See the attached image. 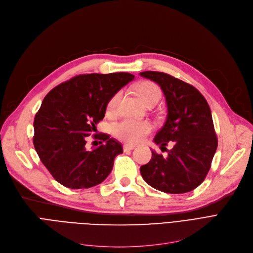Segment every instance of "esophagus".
<instances>
[{
    "mask_svg": "<svg viewBox=\"0 0 253 253\" xmlns=\"http://www.w3.org/2000/svg\"><path fill=\"white\" fill-rule=\"evenodd\" d=\"M135 148V145H133V144H124L123 145V150H124V152H128V151H132Z\"/></svg>",
    "mask_w": 253,
    "mask_h": 253,
    "instance_id": "1",
    "label": "esophagus"
}]
</instances>
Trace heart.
<instances>
[{"instance_id":"heart-1","label":"heart","mask_w":253,"mask_h":253,"mask_svg":"<svg viewBox=\"0 0 253 253\" xmlns=\"http://www.w3.org/2000/svg\"><path fill=\"white\" fill-rule=\"evenodd\" d=\"M136 92L141 100L147 105L150 103H158L162 97V91L160 87L150 81L140 82L136 86ZM121 95V92H117L109 100L108 105H106V112H108V114L113 115L116 113ZM151 130L152 125L150 122L135 121V120L130 119L122 120V121L116 123L113 126L114 135L120 140L129 143H136L140 141L145 135L150 133Z\"/></svg>"}]
</instances>
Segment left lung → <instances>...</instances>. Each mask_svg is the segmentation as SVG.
<instances>
[{"label":"left lung","instance_id":"left-lung-1","mask_svg":"<svg viewBox=\"0 0 253 253\" xmlns=\"http://www.w3.org/2000/svg\"><path fill=\"white\" fill-rule=\"evenodd\" d=\"M140 76L161 87L167 103V118L154 141L166 147L168 157L152 151L151 161L140 173L151 187L168 194L195 190L205 179L217 149V137L209 105L194 86L161 72H142Z\"/></svg>","mask_w":253,"mask_h":253}]
</instances>
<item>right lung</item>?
Instances as JSON below:
<instances>
[{"label":"right lung","instance_id":"right-lung-1","mask_svg":"<svg viewBox=\"0 0 253 253\" xmlns=\"http://www.w3.org/2000/svg\"><path fill=\"white\" fill-rule=\"evenodd\" d=\"M133 79L129 73L79 75L45 96L35 117L34 147L60 184L88 189L109 176L122 144L100 133L94 137L105 143L87 150L86 139L97 131L112 96Z\"/></svg>","mask_w":253,"mask_h":253}]
</instances>
